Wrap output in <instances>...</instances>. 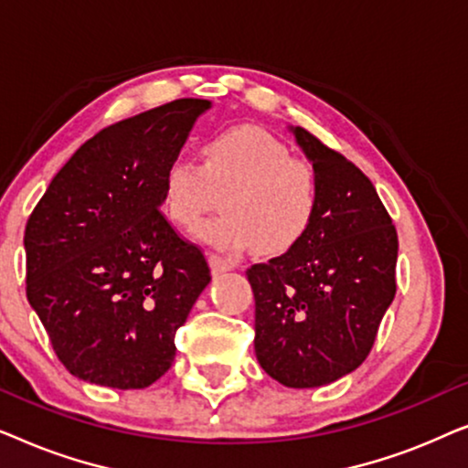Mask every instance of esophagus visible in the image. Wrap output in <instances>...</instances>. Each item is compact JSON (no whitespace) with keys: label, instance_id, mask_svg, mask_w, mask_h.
<instances>
[{"label":"esophagus","instance_id":"1","mask_svg":"<svg viewBox=\"0 0 468 468\" xmlns=\"http://www.w3.org/2000/svg\"><path fill=\"white\" fill-rule=\"evenodd\" d=\"M208 264H210V271H213V277H219V274L232 271V264H228L226 260H221L219 255L215 253H208Z\"/></svg>","mask_w":468,"mask_h":468}]
</instances>
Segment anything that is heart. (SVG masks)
<instances>
[{
  "label": "heart",
  "instance_id": "obj_1",
  "mask_svg": "<svg viewBox=\"0 0 468 468\" xmlns=\"http://www.w3.org/2000/svg\"><path fill=\"white\" fill-rule=\"evenodd\" d=\"M223 194L226 215L204 223L197 239L226 253L258 247L290 251L317 217L319 183L309 164L260 127L240 125L202 146V164L175 157L162 176V207L178 228L194 229Z\"/></svg>",
  "mask_w": 468,
  "mask_h": 468
}]
</instances>
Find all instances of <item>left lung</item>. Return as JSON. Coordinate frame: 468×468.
<instances>
[{
  "label": "left lung",
  "mask_w": 468,
  "mask_h": 468,
  "mask_svg": "<svg viewBox=\"0 0 468 468\" xmlns=\"http://www.w3.org/2000/svg\"><path fill=\"white\" fill-rule=\"evenodd\" d=\"M319 183L303 240L247 271L255 356L287 388H319L367 360L396 293L399 236L364 172L303 127H290Z\"/></svg>",
  "instance_id": "1"
}]
</instances>
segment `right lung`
Here are the masks:
<instances>
[{"mask_svg": "<svg viewBox=\"0 0 468 468\" xmlns=\"http://www.w3.org/2000/svg\"><path fill=\"white\" fill-rule=\"evenodd\" d=\"M208 100L183 98L87 140L25 228L27 300L74 377L149 388L210 283L200 249L162 215V176Z\"/></svg>", "mask_w": 468, "mask_h": 468, "instance_id": "obj_1", "label": "right lung"}]
</instances>
